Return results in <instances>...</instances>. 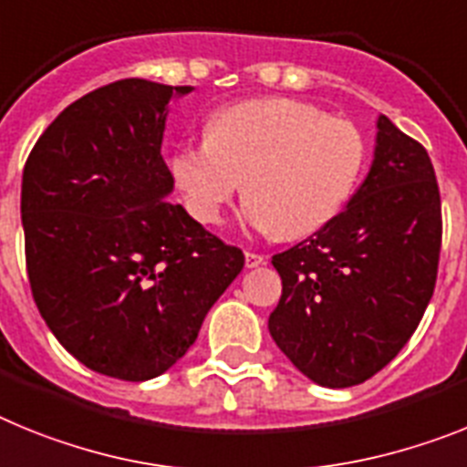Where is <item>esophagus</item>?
Returning a JSON list of instances; mask_svg holds the SVG:
<instances>
[{"mask_svg":"<svg viewBox=\"0 0 467 467\" xmlns=\"http://www.w3.org/2000/svg\"><path fill=\"white\" fill-rule=\"evenodd\" d=\"M265 256L263 254H256V251H246V267H261L265 265Z\"/></svg>","mask_w":467,"mask_h":467,"instance_id":"34e87169","label":"esophagus"}]
</instances>
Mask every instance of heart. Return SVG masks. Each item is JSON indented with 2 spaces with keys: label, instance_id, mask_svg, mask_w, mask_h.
<instances>
[{
  "label": "heart",
  "instance_id": "obj_1",
  "mask_svg": "<svg viewBox=\"0 0 467 467\" xmlns=\"http://www.w3.org/2000/svg\"><path fill=\"white\" fill-rule=\"evenodd\" d=\"M368 145L355 121L291 99L244 100L211 117L169 169L194 221L216 225L244 181V221L279 239L327 228L352 200Z\"/></svg>",
  "mask_w": 467,
  "mask_h": 467
}]
</instances>
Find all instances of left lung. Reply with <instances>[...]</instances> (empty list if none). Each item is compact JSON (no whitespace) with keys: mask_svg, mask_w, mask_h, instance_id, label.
Here are the masks:
<instances>
[{"mask_svg":"<svg viewBox=\"0 0 467 467\" xmlns=\"http://www.w3.org/2000/svg\"><path fill=\"white\" fill-rule=\"evenodd\" d=\"M441 200L419 140L379 117L374 164L338 216L275 254L282 298L267 329L327 388L359 385L407 346L437 282Z\"/></svg>","mask_w":467,"mask_h":467,"instance_id":"left-lung-1","label":"left lung"}]
</instances>
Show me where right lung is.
Returning a JSON list of instances; mask_svg holds the SVG:
<instances>
[{"label": "right lung", "instance_id": "add662e5", "mask_svg": "<svg viewBox=\"0 0 467 467\" xmlns=\"http://www.w3.org/2000/svg\"><path fill=\"white\" fill-rule=\"evenodd\" d=\"M190 87L119 79L67 105L23 169L32 298L60 346L119 380L164 374L192 346L244 254L166 194V110Z\"/></svg>", "mask_w": 467, "mask_h": 467}]
</instances>
